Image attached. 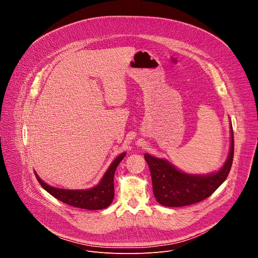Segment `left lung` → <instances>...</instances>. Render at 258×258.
<instances>
[{
	"mask_svg": "<svg viewBox=\"0 0 258 258\" xmlns=\"http://www.w3.org/2000/svg\"><path fill=\"white\" fill-rule=\"evenodd\" d=\"M231 152L218 172L209 175H191L177 170L166 160L145 154L150 168L156 200L168 207H181L198 203L214 193L229 175L234 158V133L231 125Z\"/></svg>",
	"mask_w": 258,
	"mask_h": 258,
	"instance_id": "8db88e82",
	"label": "left lung"
}]
</instances>
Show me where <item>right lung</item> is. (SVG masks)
Masks as SVG:
<instances>
[{"label": "right lung", "instance_id": "1", "mask_svg": "<svg viewBox=\"0 0 258 258\" xmlns=\"http://www.w3.org/2000/svg\"><path fill=\"white\" fill-rule=\"evenodd\" d=\"M125 153L120 154L113 162L110 165L108 170L106 171L105 175L103 176L102 180L99 185L90 190H83V191H71V190H64V189H57L53 188L46 182H44L38 174H35L40 185L53 197L60 200L61 202L68 204L70 206H75L78 208L88 209V210H99L108 207L112 203L114 197V172L119 164V162L123 159Z\"/></svg>", "mask_w": 258, "mask_h": 258}]
</instances>
